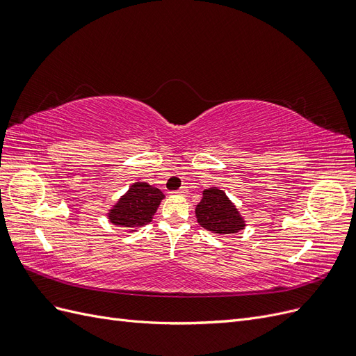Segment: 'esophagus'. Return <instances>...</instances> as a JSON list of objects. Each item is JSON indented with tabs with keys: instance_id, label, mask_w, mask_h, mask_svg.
Segmentation results:
<instances>
[{
	"instance_id": "obj_1",
	"label": "esophagus",
	"mask_w": 356,
	"mask_h": 356,
	"mask_svg": "<svg viewBox=\"0 0 356 356\" xmlns=\"http://www.w3.org/2000/svg\"><path fill=\"white\" fill-rule=\"evenodd\" d=\"M174 193H175V195H179V196H187V188L186 187H181L179 190H177Z\"/></svg>"
}]
</instances>
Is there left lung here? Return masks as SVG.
Here are the masks:
<instances>
[{"label":"left lung","instance_id":"left-lung-1","mask_svg":"<svg viewBox=\"0 0 356 356\" xmlns=\"http://www.w3.org/2000/svg\"><path fill=\"white\" fill-rule=\"evenodd\" d=\"M196 218L200 227L215 234L229 236L245 229V220L225 191L211 187L203 190L202 200L196 207Z\"/></svg>","mask_w":356,"mask_h":356}]
</instances>
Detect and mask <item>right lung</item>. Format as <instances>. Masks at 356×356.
I'll return each instance as SVG.
<instances>
[{
    "label": "right lung",
    "mask_w": 356,
    "mask_h": 356,
    "mask_svg": "<svg viewBox=\"0 0 356 356\" xmlns=\"http://www.w3.org/2000/svg\"><path fill=\"white\" fill-rule=\"evenodd\" d=\"M165 195L147 182H134L114 207L106 212L110 222L118 227L136 232L153 221L154 213Z\"/></svg>",
    "instance_id": "1"
}]
</instances>
